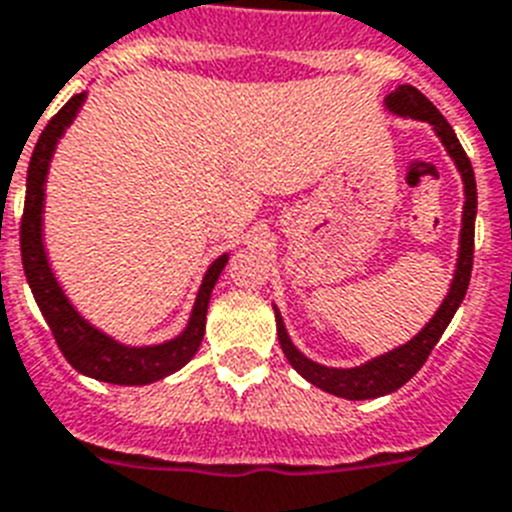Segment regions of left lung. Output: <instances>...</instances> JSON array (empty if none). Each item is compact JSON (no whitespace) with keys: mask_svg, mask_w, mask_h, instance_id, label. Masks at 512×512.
<instances>
[{"mask_svg":"<svg viewBox=\"0 0 512 512\" xmlns=\"http://www.w3.org/2000/svg\"><path fill=\"white\" fill-rule=\"evenodd\" d=\"M384 105L389 113L399 115V118H412V121H422L433 126L435 136L441 139V144L446 146L448 157L453 159L456 170H459L461 180H464V213H461V234H459V257H456V270H453L451 288H448L446 299L438 306L430 322L417 332L412 340H407L399 348L389 350V353H381L371 361L361 363V366L353 368H332L322 366V363L311 361L301 353L296 345L288 337L286 324H283L281 311L273 304L275 309V327H278V340H281V348L286 353L288 363H291L296 371L304 376L309 384H314L317 389L327 391V394H335L342 399H376L397 391L399 386H404L407 381L415 376L422 368V363L428 361L430 350L435 348V342L441 340V335L446 332V327L451 324L453 314L461 306L466 296V288H469L471 278V260H474V219H477V182H474V170H471V162L466 157V151L461 149L459 139L453 128L448 126V121L438 113L433 102L422 95L420 90H415L412 84H399L397 90L389 92L384 97Z\"/></svg>","mask_w":512,"mask_h":512,"instance_id":"left-lung-1","label":"left lung"}]
</instances>
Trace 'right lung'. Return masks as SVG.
Masks as SVG:
<instances>
[{
	"label": "right lung",
	"mask_w": 512,
	"mask_h": 512,
	"mask_svg": "<svg viewBox=\"0 0 512 512\" xmlns=\"http://www.w3.org/2000/svg\"><path fill=\"white\" fill-rule=\"evenodd\" d=\"M84 100H87V92H79L53 115L48 126L43 128L38 144H35L33 157H30L25 211H22L20 226L22 268H25V278H28V286L35 296V304L41 309L43 319L51 327L61 353L71 366L84 376L105 381V384H154V381L180 371L201 348L203 335H206L208 301H211V291L219 281L221 270L229 262V252H224L208 265L188 324L172 340L157 342V345H126V342H118L108 332H102L100 327L87 322L74 309V304L61 288L59 278L53 273L51 262H48L46 242H43V211H46V177L53 151L59 146L66 128L74 123L77 113L82 110Z\"/></svg>",
	"instance_id": "add662e5"
}]
</instances>
